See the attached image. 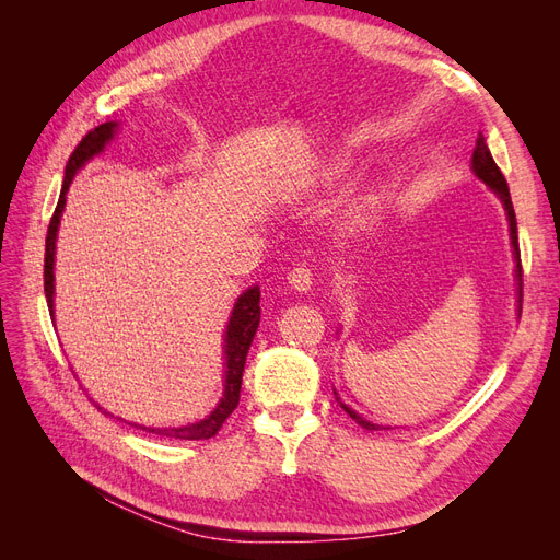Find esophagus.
Listing matches in <instances>:
<instances>
[{
    "label": "esophagus",
    "mask_w": 560,
    "mask_h": 560,
    "mask_svg": "<svg viewBox=\"0 0 560 560\" xmlns=\"http://www.w3.org/2000/svg\"><path fill=\"white\" fill-rule=\"evenodd\" d=\"M287 280H290V284L294 287V290H299V292L313 290V282H315L313 270H311L308 266H303V264L296 266V268H292L290 276H287Z\"/></svg>",
    "instance_id": "34e87169"
}]
</instances>
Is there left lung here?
I'll return each mask as SVG.
<instances>
[{
	"mask_svg": "<svg viewBox=\"0 0 560 560\" xmlns=\"http://www.w3.org/2000/svg\"><path fill=\"white\" fill-rule=\"evenodd\" d=\"M471 167L474 173H477L479 179H483L490 189H493L498 194V198L502 200V206L506 210V219H510V233H512V247H514V257H516V280H518V303L523 299V268H521V249H518V233H516V214H514V206H512V196H510V186H506V179L502 175V171L498 167V163L493 161V156H490L488 151V144L483 140V135H479L477 140V147H474V154H471ZM341 401V399H338ZM341 409L354 420L360 422V425L364 430H381L378 425H374V422L364 420L360 413H354L352 409H348V406L341 401Z\"/></svg>",
	"mask_w": 560,
	"mask_h": 560,
	"instance_id": "1",
	"label": "left lung"
}]
</instances>
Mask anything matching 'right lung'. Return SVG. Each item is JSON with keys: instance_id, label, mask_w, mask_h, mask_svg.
<instances>
[{"instance_id": "obj_1", "label": "right lung", "mask_w": 560, "mask_h": 560, "mask_svg": "<svg viewBox=\"0 0 560 560\" xmlns=\"http://www.w3.org/2000/svg\"><path fill=\"white\" fill-rule=\"evenodd\" d=\"M116 121H107L103 126H97L83 135L81 142L74 147L70 161L65 165V182H62V191L58 198V206L54 217H50V224L46 231V254H44V294L48 311L54 315V257H56V233L60 224V214L65 210V194L70 189V184L77 175L79 167L93 159L95 154L105 149V144L112 140V135L116 130ZM259 287H252L241 299L235 301L231 319H229V329H226V385H224V397L217 404V409L200 422H194V425L186 428H140L151 434H161V436H171V439H210L219 432V428L224 425V420L235 411L241 399V385H243V371H245V360L252 346V338L257 334L259 327V317H261V306H259ZM138 428V425H135Z\"/></svg>"}]
</instances>
